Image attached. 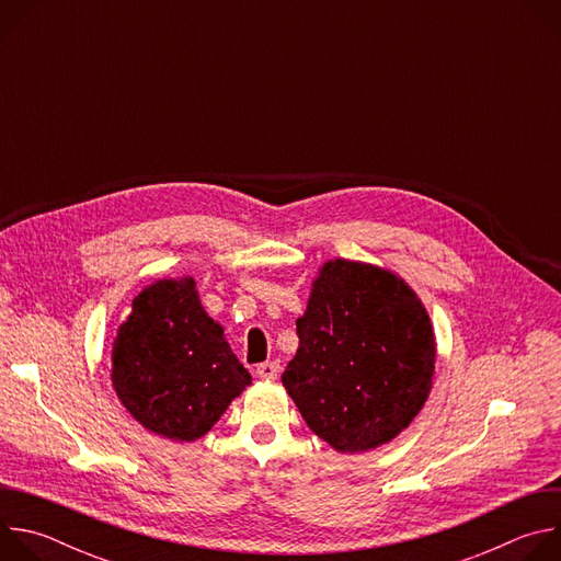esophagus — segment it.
I'll use <instances>...</instances> for the list:
<instances>
[{
    "instance_id": "obj_1",
    "label": "esophagus",
    "mask_w": 561,
    "mask_h": 561,
    "mask_svg": "<svg viewBox=\"0 0 561 561\" xmlns=\"http://www.w3.org/2000/svg\"><path fill=\"white\" fill-rule=\"evenodd\" d=\"M255 373H257L260 379L273 381V379H277V375H279V364H277V362H264V364L257 366Z\"/></svg>"
}]
</instances>
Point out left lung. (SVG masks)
Returning <instances> with one entry per match:
<instances>
[{
	"instance_id": "left-lung-1",
	"label": "left lung",
	"mask_w": 561,
	"mask_h": 561,
	"mask_svg": "<svg viewBox=\"0 0 561 561\" xmlns=\"http://www.w3.org/2000/svg\"><path fill=\"white\" fill-rule=\"evenodd\" d=\"M299 348L282 383L308 428L340 453L394 439L424 409L435 375V333L399 275L331 260L297 319Z\"/></svg>"
}]
</instances>
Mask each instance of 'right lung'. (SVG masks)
Instances as JSON below:
<instances>
[{"mask_svg": "<svg viewBox=\"0 0 561 561\" xmlns=\"http://www.w3.org/2000/svg\"><path fill=\"white\" fill-rule=\"evenodd\" d=\"M111 359L124 409L146 431L173 442L204 437L251 383L188 275L157 279L133 299Z\"/></svg>", "mask_w": 561, "mask_h": 561, "instance_id": "add662e5", "label": "right lung"}]
</instances>
